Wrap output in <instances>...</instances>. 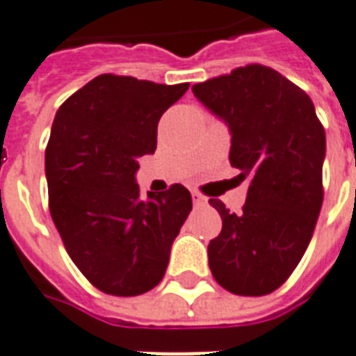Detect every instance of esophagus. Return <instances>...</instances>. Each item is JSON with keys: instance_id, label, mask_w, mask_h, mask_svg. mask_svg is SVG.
Listing matches in <instances>:
<instances>
[{"instance_id": "34e87169", "label": "esophagus", "mask_w": 356, "mask_h": 356, "mask_svg": "<svg viewBox=\"0 0 356 356\" xmlns=\"http://www.w3.org/2000/svg\"><path fill=\"white\" fill-rule=\"evenodd\" d=\"M193 202H195V206H206V204H208V198L200 195V193H193Z\"/></svg>"}]
</instances>
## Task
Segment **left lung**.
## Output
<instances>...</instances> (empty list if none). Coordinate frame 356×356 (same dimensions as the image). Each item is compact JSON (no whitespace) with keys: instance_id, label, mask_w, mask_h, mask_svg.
<instances>
[{"instance_id":"1","label":"left lung","mask_w":356,"mask_h":356,"mask_svg":"<svg viewBox=\"0 0 356 356\" xmlns=\"http://www.w3.org/2000/svg\"><path fill=\"white\" fill-rule=\"evenodd\" d=\"M193 92L227 123L231 165L248 179L241 213L210 198L221 216V233L208 245L210 270L233 295L262 297L293 273L316 227L324 127L307 92L272 67H238Z\"/></svg>"}]
</instances>
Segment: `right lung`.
Instances as JSON below:
<instances>
[{"instance_id":"1","label":"right lung","mask_w":356,"mask_h":356,"mask_svg":"<svg viewBox=\"0 0 356 356\" xmlns=\"http://www.w3.org/2000/svg\"><path fill=\"white\" fill-rule=\"evenodd\" d=\"M186 90L100 74L57 109L46 148L49 213L74 266L108 295L154 289L193 210L183 185L140 198L135 181L136 158L154 154L158 121Z\"/></svg>"}]
</instances>
